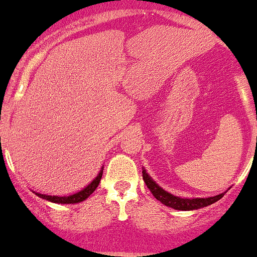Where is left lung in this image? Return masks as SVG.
<instances>
[{
	"label": "left lung",
	"instance_id": "1",
	"mask_svg": "<svg viewBox=\"0 0 257 257\" xmlns=\"http://www.w3.org/2000/svg\"><path fill=\"white\" fill-rule=\"evenodd\" d=\"M143 178H144L145 185L148 186V188H149L150 192H152L155 199L159 200L162 204L169 206V208L176 209V210H195V209L204 208V206L211 205V204H214V202H216L218 200H220L224 196V194H220L216 195V196L206 197V199H182V197L175 196V195L164 191L163 188L159 187L149 177V175H148L145 169L143 171Z\"/></svg>",
	"mask_w": 257,
	"mask_h": 257
}]
</instances>
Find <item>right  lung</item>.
<instances>
[{"label": "right lung", "mask_w": 257, "mask_h": 257, "mask_svg": "<svg viewBox=\"0 0 257 257\" xmlns=\"http://www.w3.org/2000/svg\"><path fill=\"white\" fill-rule=\"evenodd\" d=\"M102 175H103V169L99 172V175L96 176V177L91 181L90 185H88L84 190L76 192V194L70 195V196H49V195H43V194H37V195L39 197H42V199L48 200V201L51 202H57V204H76V202H81L84 201V200L88 199V197L95 191V188L98 187L100 180H102Z\"/></svg>", "instance_id": "1"}]
</instances>
